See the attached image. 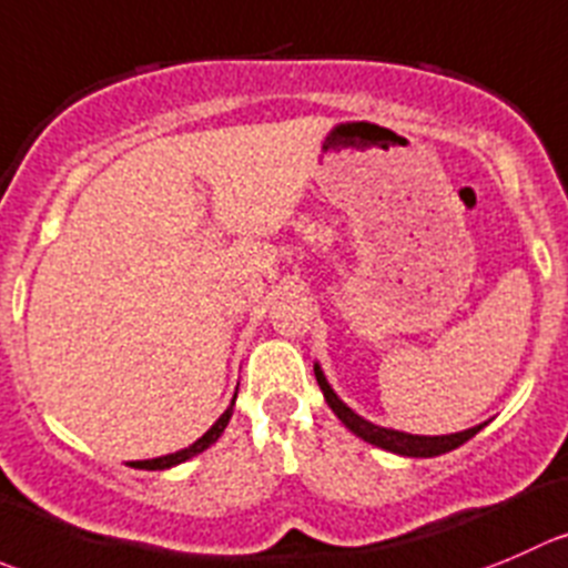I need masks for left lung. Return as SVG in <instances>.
<instances>
[{
	"instance_id": "obj_1",
	"label": "left lung",
	"mask_w": 568,
	"mask_h": 568,
	"mask_svg": "<svg viewBox=\"0 0 568 568\" xmlns=\"http://www.w3.org/2000/svg\"><path fill=\"white\" fill-rule=\"evenodd\" d=\"M313 372H316L318 388H322L324 399L333 407L335 416H338L357 438H363V442L374 444V447L379 449H388V453L405 455V458H436V455L453 453V449H458L460 444H466L471 436H477V433L483 430V424H477V427H469V430L464 433H449V436H410V433L390 430V427H377V424L357 416L352 407H346L344 402L338 399V394L329 388L327 377H324V372L318 368V363L313 366Z\"/></svg>"
}]
</instances>
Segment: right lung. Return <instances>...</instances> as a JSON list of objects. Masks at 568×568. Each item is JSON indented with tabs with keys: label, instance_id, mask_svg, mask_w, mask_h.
<instances>
[{
	"label": "right lung",
	"instance_id": "1",
	"mask_svg": "<svg viewBox=\"0 0 568 568\" xmlns=\"http://www.w3.org/2000/svg\"><path fill=\"white\" fill-rule=\"evenodd\" d=\"M233 405H235V396H233V402H230L227 410H224L222 416L216 418V424H213L211 430H207L205 436H202V438H196V442L191 444V447L180 449V453H172V455H163V458H152V460H132L130 466H135V469H152V471H155V469H172V466L185 464V460L194 458V455L205 453V449L211 447V444H216V442H219V436H222L224 427H227L230 416H233Z\"/></svg>",
	"mask_w": 568,
	"mask_h": 568
}]
</instances>
